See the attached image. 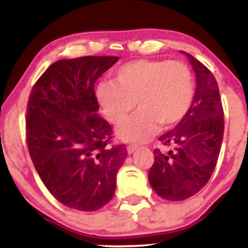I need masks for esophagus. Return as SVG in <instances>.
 <instances>
[{
	"label": "esophagus",
	"instance_id": "1",
	"mask_svg": "<svg viewBox=\"0 0 248 248\" xmlns=\"http://www.w3.org/2000/svg\"><path fill=\"white\" fill-rule=\"evenodd\" d=\"M135 150H138V146H135V144H128L127 147V152L129 154H132L135 152Z\"/></svg>",
	"mask_w": 248,
	"mask_h": 248
}]
</instances>
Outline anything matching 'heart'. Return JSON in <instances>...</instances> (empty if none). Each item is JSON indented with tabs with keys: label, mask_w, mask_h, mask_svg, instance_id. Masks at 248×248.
<instances>
[{
	"label": "heart",
	"mask_w": 248,
	"mask_h": 248,
	"mask_svg": "<svg viewBox=\"0 0 248 248\" xmlns=\"http://www.w3.org/2000/svg\"><path fill=\"white\" fill-rule=\"evenodd\" d=\"M96 100L107 120L120 124L135 101L140 109L119 127L122 140L141 143L184 119L195 99V77L186 64L140 59L121 65L112 81L96 86Z\"/></svg>",
	"instance_id": "heart-1"
}]
</instances>
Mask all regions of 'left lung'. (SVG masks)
Segmentation results:
<instances>
[{"mask_svg":"<svg viewBox=\"0 0 248 248\" xmlns=\"http://www.w3.org/2000/svg\"><path fill=\"white\" fill-rule=\"evenodd\" d=\"M183 52V51H182ZM196 73V92L189 113L158 140L168 152L154 150L148 178L160 197L184 201L205 186L217 164L224 135V110L215 76L183 52Z\"/></svg>","mask_w":248,"mask_h":248,"instance_id":"8db88e82","label":"left lung"}]
</instances>
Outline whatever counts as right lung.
<instances>
[{"instance_id": "add662e5", "label": "right lung", "mask_w": 248, "mask_h": 248, "mask_svg": "<svg viewBox=\"0 0 248 248\" xmlns=\"http://www.w3.org/2000/svg\"><path fill=\"white\" fill-rule=\"evenodd\" d=\"M113 56L62 59L33 85L27 107V144L39 177L65 206L96 211L113 198L124 144L109 146L110 124L98 114L94 82Z\"/></svg>"}]
</instances>
